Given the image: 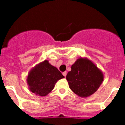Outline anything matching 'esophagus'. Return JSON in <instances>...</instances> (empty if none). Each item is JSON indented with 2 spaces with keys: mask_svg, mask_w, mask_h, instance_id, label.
<instances>
[{
  "mask_svg": "<svg viewBox=\"0 0 125 125\" xmlns=\"http://www.w3.org/2000/svg\"><path fill=\"white\" fill-rule=\"evenodd\" d=\"M62 74H63V76H64V77H66V74H67V72H66V71H64V72L62 73Z\"/></svg>",
  "mask_w": 125,
  "mask_h": 125,
  "instance_id": "34e87169",
  "label": "esophagus"
}]
</instances>
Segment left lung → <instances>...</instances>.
Listing matches in <instances>:
<instances>
[{
    "label": "left lung",
    "instance_id": "left-lung-1",
    "mask_svg": "<svg viewBox=\"0 0 125 125\" xmlns=\"http://www.w3.org/2000/svg\"><path fill=\"white\" fill-rule=\"evenodd\" d=\"M70 89L81 97H88L97 91L103 81L102 72L87 59L80 58L66 76Z\"/></svg>",
    "mask_w": 125,
    "mask_h": 125
}]
</instances>
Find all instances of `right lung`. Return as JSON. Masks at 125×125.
I'll list each match as a JSON object with an SVG mask.
<instances>
[{
  "instance_id": "right-lung-1",
  "label": "right lung",
  "mask_w": 125,
  "mask_h": 125,
  "mask_svg": "<svg viewBox=\"0 0 125 125\" xmlns=\"http://www.w3.org/2000/svg\"><path fill=\"white\" fill-rule=\"evenodd\" d=\"M64 78L56 67L46 60L32 69L27 77L30 90L36 94L44 96L54 89L59 79Z\"/></svg>"
}]
</instances>
